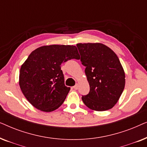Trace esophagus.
Masks as SVG:
<instances>
[{
  "label": "esophagus",
  "instance_id": "esophagus-1",
  "mask_svg": "<svg viewBox=\"0 0 147 147\" xmlns=\"http://www.w3.org/2000/svg\"><path fill=\"white\" fill-rule=\"evenodd\" d=\"M73 88H74V90H78V84H76V85L74 86Z\"/></svg>",
  "mask_w": 147,
  "mask_h": 147
}]
</instances>
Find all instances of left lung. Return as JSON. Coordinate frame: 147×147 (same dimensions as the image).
I'll use <instances>...</instances> for the list:
<instances>
[{"label":"left lung","mask_w":147,"mask_h":147,"mask_svg":"<svg viewBox=\"0 0 147 147\" xmlns=\"http://www.w3.org/2000/svg\"><path fill=\"white\" fill-rule=\"evenodd\" d=\"M90 85L82 96L84 104L92 110L105 111L117 103L125 86V73L116 54L100 43L77 44Z\"/></svg>","instance_id":"left-lung-1"}]
</instances>
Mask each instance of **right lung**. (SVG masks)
<instances>
[{
    "instance_id": "add662e5",
    "label": "right lung",
    "mask_w": 147,
    "mask_h": 147,
    "mask_svg": "<svg viewBox=\"0 0 147 147\" xmlns=\"http://www.w3.org/2000/svg\"><path fill=\"white\" fill-rule=\"evenodd\" d=\"M71 59H80L74 45H45L31 52L21 67L19 86L34 107L49 112L63 103L70 88L64 84L61 65Z\"/></svg>"
}]
</instances>
